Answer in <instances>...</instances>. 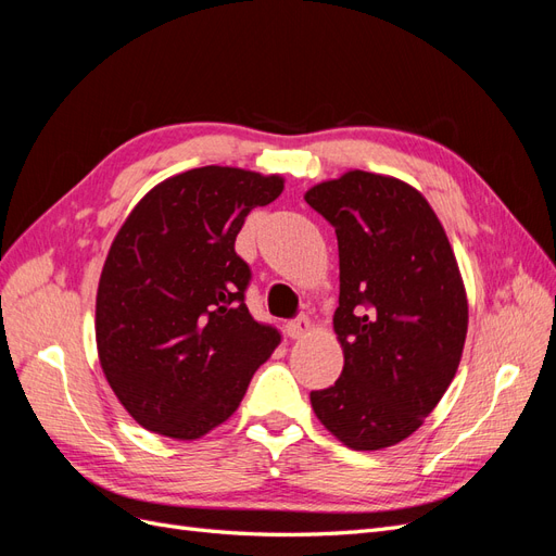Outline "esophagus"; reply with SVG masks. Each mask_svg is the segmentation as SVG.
<instances>
[{"label":"esophagus","instance_id":"esophagus-1","mask_svg":"<svg viewBox=\"0 0 556 556\" xmlns=\"http://www.w3.org/2000/svg\"><path fill=\"white\" fill-rule=\"evenodd\" d=\"M285 331H288L290 339H304V336L311 331L308 317H296V319H290V323L285 325Z\"/></svg>","mask_w":556,"mask_h":556}]
</instances>
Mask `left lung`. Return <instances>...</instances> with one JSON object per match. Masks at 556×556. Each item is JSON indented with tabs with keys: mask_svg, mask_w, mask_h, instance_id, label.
<instances>
[{
	"mask_svg": "<svg viewBox=\"0 0 556 556\" xmlns=\"http://www.w3.org/2000/svg\"><path fill=\"white\" fill-rule=\"evenodd\" d=\"M304 199L339 239L333 331L345 359L339 380L311 392L313 410L352 450L396 445L439 406L462 362L457 257L429 201L399 178L355 169Z\"/></svg>",
	"mask_w": 556,
	"mask_h": 556,
	"instance_id": "8db88e82",
	"label": "left lung"
}]
</instances>
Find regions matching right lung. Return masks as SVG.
I'll list each match as a JSON object with an SVG mask.
<instances>
[{"mask_svg": "<svg viewBox=\"0 0 556 556\" xmlns=\"http://www.w3.org/2000/svg\"><path fill=\"white\" fill-rule=\"evenodd\" d=\"M282 188L278 174L199 166L155 185L115 233L97 290V352L143 429L206 435L280 343L245 306L250 266L233 243L248 213Z\"/></svg>", "mask_w": 556, "mask_h": 556, "instance_id": "1", "label": "right lung"}]
</instances>
